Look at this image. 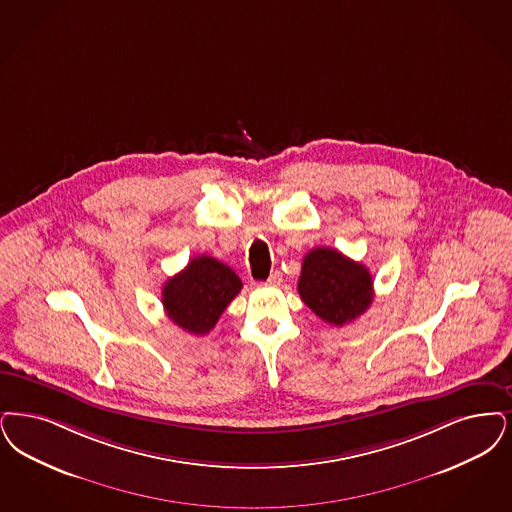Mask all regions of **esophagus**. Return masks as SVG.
<instances>
[{
    "label": "esophagus",
    "mask_w": 512,
    "mask_h": 512,
    "mask_svg": "<svg viewBox=\"0 0 512 512\" xmlns=\"http://www.w3.org/2000/svg\"><path fill=\"white\" fill-rule=\"evenodd\" d=\"M280 282H282V274H280L278 270H274V272L268 276L266 286H280Z\"/></svg>",
    "instance_id": "obj_1"
}]
</instances>
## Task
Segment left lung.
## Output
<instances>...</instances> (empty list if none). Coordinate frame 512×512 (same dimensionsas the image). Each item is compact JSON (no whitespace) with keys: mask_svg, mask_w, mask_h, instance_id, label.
Returning <instances> with one entry per match:
<instances>
[{"mask_svg":"<svg viewBox=\"0 0 512 512\" xmlns=\"http://www.w3.org/2000/svg\"><path fill=\"white\" fill-rule=\"evenodd\" d=\"M297 289L318 318L339 328L354 322L373 301V280L368 268L331 247L308 251Z\"/></svg>","mask_w":512,"mask_h":512,"instance_id":"1","label":"left lung"}]
</instances>
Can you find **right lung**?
Returning <instances> with one entry per match:
<instances>
[{"instance_id": "obj_1", "label": "right lung", "mask_w": 512, "mask_h": 512, "mask_svg": "<svg viewBox=\"0 0 512 512\" xmlns=\"http://www.w3.org/2000/svg\"><path fill=\"white\" fill-rule=\"evenodd\" d=\"M240 289L242 280L230 266L202 255L165 282L162 303L173 324L188 333L205 335L215 328Z\"/></svg>"}]
</instances>
